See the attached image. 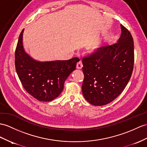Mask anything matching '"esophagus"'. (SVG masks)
Returning a JSON list of instances; mask_svg holds the SVG:
<instances>
[{
    "mask_svg": "<svg viewBox=\"0 0 147 147\" xmlns=\"http://www.w3.org/2000/svg\"><path fill=\"white\" fill-rule=\"evenodd\" d=\"M82 67H83V64H82V62L81 61L78 62L77 63V66H76L77 69H81Z\"/></svg>",
    "mask_w": 147,
    "mask_h": 147,
    "instance_id": "34e87169",
    "label": "esophagus"
}]
</instances>
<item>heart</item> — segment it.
I'll list each match as a JSON object with an SVG mask.
<instances>
[{"mask_svg":"<svg viewBox=\"0 0 147 147\" xmlns=\"http://www.w3.org/2000/svg\"><path fill=\"white\" fill-rule=\"evenodd\" d=\"M96 48H97V46H95V47H93V50H94V49H95Z\"/></svg>","mask_w":147,"mask_h":147,"instance_id":"b5f03b06","label":"heart"}]
</instances>
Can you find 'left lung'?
<instances>
[{
    "label": "left lung",
    "mask_w": 147,
    "mask_h": 147,
    "mask_svg": "<svg viewBox=\"0 0 147 147\" xmlns=\"http://www.w3.org/2000/svg\"><path fill=\"white\" fill-rule=\"evenodd\" d=\"M115 44L102 47L82 59L84 78L83 95L88 103L102 106L112 102L129 82L134 65V44L131 34L123 25Z\"/></svg>",
    "instance_id": "obj_1"
}]
</instances>
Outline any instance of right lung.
Returning a JSON list of instances; mask_svg holds the SVG:
<instances>
[{
    "instance_id": "1",
    "label": "right lung",
    "mask_w": 147,
    "mask_h": 147,
    "mask_svg": "<svg viewBox=\"0 0 147 147\" xmlns=\"http://www.w3.org/2000/svg\"><path fill=\"white\" fill-rule=\"evenodd\" d=\"M23 29L15 52V66L23 87L35 98L50 102L60 95L69 75L76 70L77 57L68 60L38 62L25 52L22 45Z\"/></svg>"
}]
</instances>
